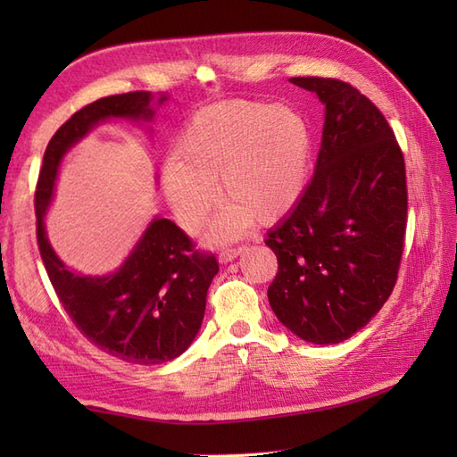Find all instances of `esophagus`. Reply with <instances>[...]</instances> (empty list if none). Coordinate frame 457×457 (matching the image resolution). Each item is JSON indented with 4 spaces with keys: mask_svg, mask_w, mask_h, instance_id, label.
<instances>
[{
    "mask_svg": "<svg viewBox=\"0 0 457 457\" xmlns=\"http://www.w3.org/2000/svg\"><path fill=\"white\" fill-rule=\"evenodd\" d=\"M245 251V245H239V247H223L220 251V263H229V261H234L237 255H241Z\"/></svg>",
    "mask_w": 457,
    "mask_h": 457,
    "instance_id": "obj_1",
    "label": "esophagus"
}]
</instances>
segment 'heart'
I'll return each instance as SVG.
<instances>
[{"label": "heart", "instance_id": "heart-1", "mask_svg": "<svg viewBox=\"0 0 457 457\" xmlns=\"http://www.w3.org/2000/svg\"><path fill=\"white\" fill-rule=\"evenodd\" d=\"M177 162L162 170V187L180 226L198 231L218 206L228 212L210 241L221 244L245 223L270 226L293 212L308 184L312 131L288 105L231 100L202 108L187 121Z\"/></svg>", "mask_w": 457, "mask_h": 457}]
</instances>
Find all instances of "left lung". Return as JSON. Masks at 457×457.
<instances>
[{"label": "left lung", "instance_id": "1", "mask_svg": "<svg viewBox=\"0 0 457 457\" xmlns=\"http://www.w3.org/2000/svg\"><path fill=\"white\" fill-rule=\"evenodd\" d=\"M326 105L322 147L298 206L269 231L278 270L267 296L310 344H339L391 296L404 251V157L377 105L337 79L298 76Z\"/></svg>", "mask_w": 457, "mask_h": 457}]
</instances>
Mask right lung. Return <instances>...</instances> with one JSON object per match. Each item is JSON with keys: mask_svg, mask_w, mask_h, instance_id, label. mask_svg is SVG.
<instances>
[{"mask_svg": "<svg viewBox=\"0 0 457 457\" xmlns=\"http://www.w3.org/2000/svg\"><path fill=\"white\" fill-rule=\"evenodd\" d=\"M164 100L167 96H161L159 104ZM151 104L153 94L139 90L84 105L48 141L35 190L38 251L66 314L96 347L135 365L164 363L187 352L202 326L212 278L220 270L216 255L196 249L174 221L154 218L120 270L88 277L74 273L56 257L43 218L62 154L104 120H153Z\"/></svg>", "mask_w": 457, "mask_h": 457, "instance_id": "obj_1", "label": "right lung"}]
</instances>
